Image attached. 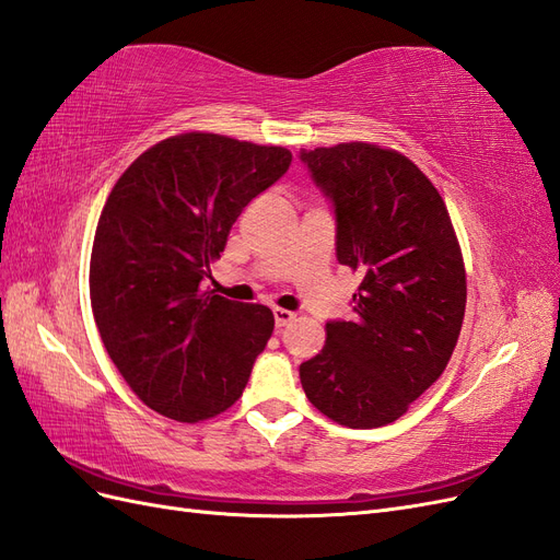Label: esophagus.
<instances>
[{
  "label": "esophagus",
  "mask_w": 560,
  "mask_h": 560,
  "mask_svg": "<svg viewBox=\"0 0 560 560\" xmlns=\"http://www.w3.org/2000/svg\"><path fill=\"white\" fill-rule=\"evenodd\" d=\"M295 312H291V310H275V324H277V328H285L289 324H293L295 322Z\"/></svg>",
  "instance_id": "34e87169"
}]
</instances>
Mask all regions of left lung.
I'll return each mask as SVG.
<instances>
[{
	"label": "left lung",
	"instance_id": "8db88e82",
	"mask_svg": "<svg viewBox=\"0 0 560 560\" xmlns=\"http://www.w3.org/2000/svg\"><path fill=\"white\" fill-rule=\"evenodd\" d=\"M332 201L340 265L359 269L354 318L328 322L300 365L316 410L349 429L385 427L448 365L467 305L465 260L448 209L408 156L371 142L302 150Z\"/></svg>",
	"mask_w": 560,
	"mask_h": 560
}]
</instances>
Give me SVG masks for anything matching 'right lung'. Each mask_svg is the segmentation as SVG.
I'll use <instances>...</instances> for the list:
<instances>
[{"mask_svg": "<svg viewBox=\"0 0 560 560\" xmlns=\"http://www.w3.org/2000/svg\"><path fill=\"white\" fill-rule=\"evenodd\" d=\"M291 159L285 148L191 131L142 152L112 187L91 250V310L109 359L159 415L201 422L244 394L275 314L201 281L236 218Z\"/></svg>", "mask_w": 560, "mask_h": 560, "instance_id": "obj_1", "label": "right lung"}]
</instances>
